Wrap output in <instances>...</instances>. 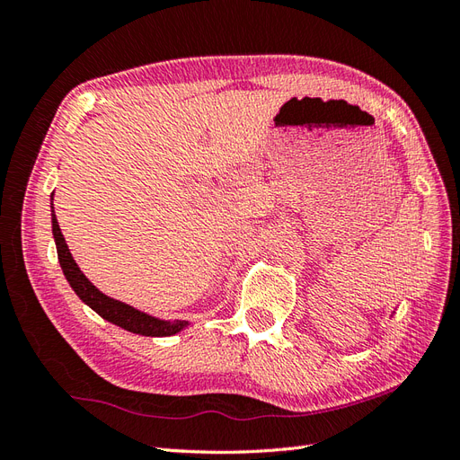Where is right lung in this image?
Masks as SVG:
<instances>
[{
    "instance_id": "add662e5",
    "label": "right lung",
    "mask_w": 460,
    "mask_h": 460,
    "mask_svg": "<svg viewBox=\"0 0 460 460\" xmlns=\"http://www.w3.org/2000/svg\"><path fill=\"white\" fill-rule=\"evenodd\" d=\"M52 199H54V193H52ZM49 205H52V232H54L56 247H58V259H59L61 270H64L69 287L75 290V294L86 305L94 309V312L101 317H104L106 321L114 323V325L135 334H143V337H170V334H176L190 325L188 321H178V319L164 321L153 315H146L139 312V309H135L119 300H114V297H110L98 290L94 284L83 275L79 265L75 263V259L71 257L69 247L66 243L64 234L59 230L58 218L54 213V201Z\"/></svg>"
}]
</instances>
